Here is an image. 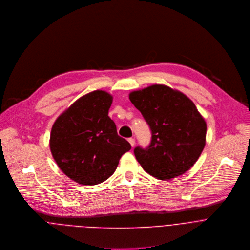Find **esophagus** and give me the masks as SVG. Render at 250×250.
Wrapping results in <instances>:
<instances>
[{
    "mask_svg": "<svg viewBox=\"0 0 250 250\" xmlns=\"http://www.w3.org/2000/svg\"><path fill=\"white\" fill-rule=\"evenodd\" d=\"M128 141H129V143H130V145H131L132 146H135V139L130 138V139H128Z\"/></svg>",
    "mask_w": 250,
    "mask_h": 250,
    "instance_id": "obj_1",
    "label": "esophagus"
}]
</instances>
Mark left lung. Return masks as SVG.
Instances as JSON below:
<instances>
[{
    "label": "left lung",
    "mask_w": 250,
    "mask_h": 250,
    "mask_svg": "<svg viewBox=\"0 0 250 250\" xmlns=\"http://www.w3.org/2000/svg\"><path fill=\"white\" fill-rule=\"evenodd\" d=\"M152 131L146 148L134 154L146 172L169 180L189 170L206 145L207 124L194 103L183 92L166 84H152L129 93Z\"/></svg>",
    "instance_id": "obj_1"
}]
</instances>
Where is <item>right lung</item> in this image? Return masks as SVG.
I'll list each match as a JSON object with an SVG mask.
<instances>
[{
	"instance_id": "1",
	"label": "right lung",
	"mask_w": 250,
	"mask_h": 250,
	"mask_svg": "<svg viewBox=\"0 0 250 250\" xmlns=\"http://www.w3.org/2000/svg\"><path fill=\"white\" fill-rule=\"evenodd\" d=\"M113 96L93 90L63 111L50 133L49 146L59 168L82 185H95L109 178L131 145L119 137L108 116Z\"/></svg>"
}]
</instances>
